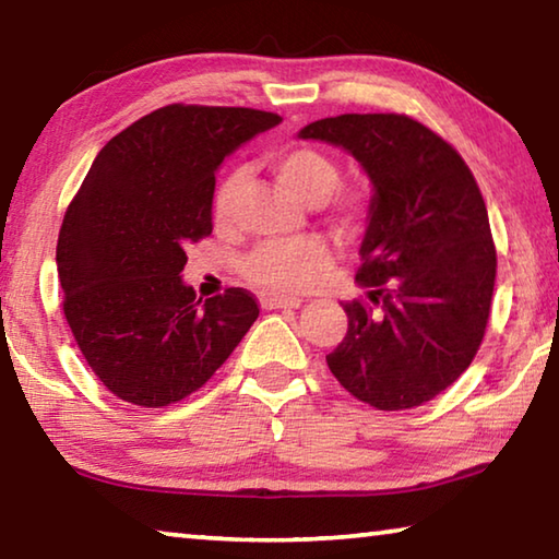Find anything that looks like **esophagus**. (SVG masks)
Wrapping results in <instances>:
<instances>
[{"label": "esophagus", "instance_id": "1", "mask_svg": "<svg viewBox=\"0 0 559 559\" xmlns=\"http://www.w3.org/2000/svg\"><path fill=\"white\" fill-rule=\"evenodd\" d=\"M261 308L266 310H276V308H300L302 300L300 298H288V296H273V293H263L259 298Z\"/></svg>", "mask_w": 559, "mask_h": 559}]
</instances>
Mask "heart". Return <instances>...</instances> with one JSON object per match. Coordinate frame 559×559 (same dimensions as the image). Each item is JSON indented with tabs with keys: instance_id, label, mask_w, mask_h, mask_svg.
<instances>
[{
	"instance_id": "1",
	"label": "heart",
	"mask_w": 559,
	"mask_h": 559,
	"mask_svg": "<svg viewBox=\"0 0 559 559\" xmlns=\"http://www.w3.org/2000/svg\"><path fill=\"white\" fill-rule=\"evenodd\" d=\"M269 167L278 182L306 204H320L328 219L349 229L365 219L370 194L362 185H340V167L333 157L313 145H286L269 155ZM241 173L224 177L214 194V222L226 226L234 216ZM330 249L316 236L296 241L259 243L241 261L243 278L253 286L293 293L310 286L330 266Z\"/></svg>"
}]
</instances>
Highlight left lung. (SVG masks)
I'll return each mask as SVG.
<instances>
[{
	"label": "left lung",
	"instance_id": "8db88e82",
	"mask_svg": "<svg viewBox=\"0 0 559 559\" xmlns=\"http://www.w3.org/2000/svg\"><path fill=\"white\" fill-rule=\"evenodd\" d=\"M353 153L374 185L347 333L328 367L382 412L421 406L466 372L484 343L496 243L459 150L404 112H345L300 130Z\"/></svg>",
	"mask_w": 559,
	"mask_h": 559
}]
</instances>
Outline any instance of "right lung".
I'll return each instance as SVG.
<instances>
[{
    "instance_id": "obj_1",
    "label": "right lung",
    "mask_w": 559,
    "mask_h": 559,
    "mask_svg": "<svg viewBox=\"0 0 559 559\" xmlns=\"http://www.w3.org/2000/svg\"><path fill=\"white\" fill-rule=\"evenodd\" d=\"M276 112L157 108L110 138L66 210L56 263L81 355L122 402L159 409L212 380L259 318L243 288L197 300L189 243L212 234L214 169Z\"/></svg>"
}]
</instances>
